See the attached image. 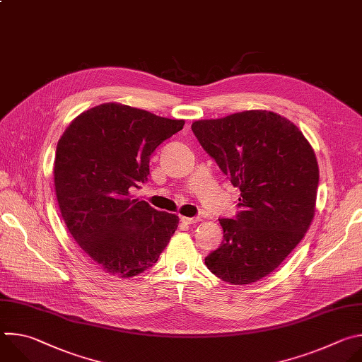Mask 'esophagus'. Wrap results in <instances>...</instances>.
<instances>
[{
	"instance_id": "1",
	"label": "esophagus",
	"mask_w": 362,
	"mask_h": 362,
	"mask_svg": "<svg viewBox=\"0 0 362 362\" xmlns=\"http://www.w3.org/2000/svg\"><path fill=\"white\" fill-rule=\"evenodd\" d=\"M180 221H182L183 223H186V225H194V223L200 222V218H186V216H182Z\"/></svg>"
}]
</instances>
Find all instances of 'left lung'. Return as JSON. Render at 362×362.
Masks as SVG:
<instances>
[{
    "mask_svg": "<svg viewBox=\"0 0 362 362\" xmlns=\"http://www.w3.org/2000/svg\"><path fill=\"white\" fill-rule=\"evenodd\" d=\"M192 130L240 190V212L219 219L223 240L204 264L232 285L259 281L285 261L314 219V148L291 120L268 110L197 120Z\"/></svg>",
    "mask_w": 362,
    "mask_h": 362,
    "instance_id": "obj_1",
    "label": "left lung"
}]
</instances>
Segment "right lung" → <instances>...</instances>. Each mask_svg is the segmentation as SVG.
Here are the masks:
<instances>
[{
	"mask_svg": "<svg viewBox=\"0 0 362 362\" xmlns=\"http://www.w3.org/2000/svg\"><path fill=\"white\" fill-rule=\"evenodd\" d=\"M120 103L78 115L57 143L54 187L74 240L107 274L133 278L158 262L179 216L130 194L148 175L151 153L183 129Z\"/></svg>",
	"mask_w": 362,
	"mask_h": 362,
	"instance_id": "add662e5",
	"label": "right lung"
}]
</instances>
